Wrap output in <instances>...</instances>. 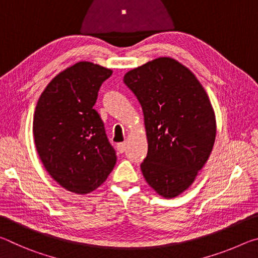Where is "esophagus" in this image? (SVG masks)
<instances>
[{
    "mask_svg": "<svg viewBox=\"0 0 258 258\" xmlns=\"http://www.w3.org/2000/svg\"><path fill=\"white\" fill-rule=\"evenodd\" d=\"M125 150H126V143H118V145H117V151L120 152V154H123Z\"/></svg>",
    "mask_w": 258,
    "mask_h": 258,
    "instance_id": "34e87169",
    "label": "esophagus"
}]
</instances>
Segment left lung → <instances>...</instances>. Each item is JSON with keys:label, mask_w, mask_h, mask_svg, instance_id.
<instances>
[{"label": "left lung", "mask_w": 258, "mask_h": 258, "mask_svg": "<svg viewBox=\"0 0 258 258\" xmlns=\"http://www.w3.org/2000/svg\"><path fill=\"white\" fill-rule=\"evenodd\" d=\"M141 104L148 154L141 164L157 194L174 198L195 181L211 155L216 120L203 85L172 58H158L125 74Z\"/></svg>", "instance_id": "1"}]
</instances>
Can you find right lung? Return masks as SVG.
Returning <instances> with one entry per match:
<instances>
[{"instance_id": "obj_1", "label": "right lung", "mask_w": 258, "mask_h": 258, "mask_svg": "<svg viewBox=\"0 0 258 258\" xmlns=\"http://www.w3.org/2000/svg\"><path fill=\"white\" fill-rule=\"evenodd\" d=\"M110 69L81 61L43 91L34 113L35 146L50 175L64 189L85 195L107 180L116 164L103 121L93 106Z\"/></svg>"}]
</instances>
